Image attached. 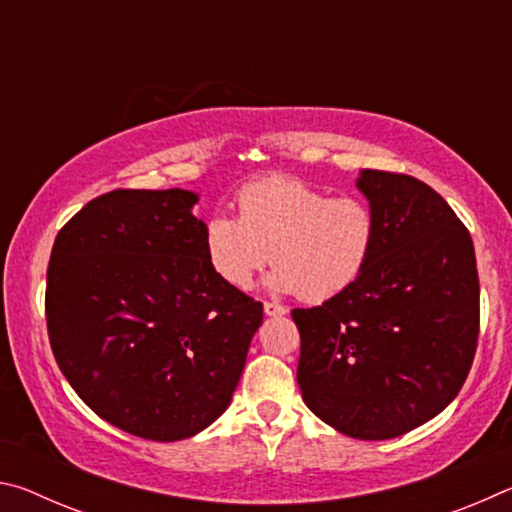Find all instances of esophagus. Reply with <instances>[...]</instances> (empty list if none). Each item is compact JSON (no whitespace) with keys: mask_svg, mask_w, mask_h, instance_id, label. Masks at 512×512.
<instances>
[{"mask_svg":"<svg viewBox=\"0 0 512 512\" xmlns=\"http://www.w3.org/2000/svg\"><path fill=\"white\" fill-rule=\"evenodd\" d=\"M264 314L266 316H284L287 314V307L275 305V302H264Z\"/></svg>","mask_w":512,"mask_h":512,"instance_id":"esophagus-1","label":"esophagus"}]
</instances>
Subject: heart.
I'll return each mask as SVG.
<instances>
[{
	"label": "heart",
	"mask_w": 512,
	"mask_h": 512,
	"mask_svg": "<svg viewBox=\"0 0 512 512\" xmlns=\"http://www.w3.org/2000/svg\"><path fill=\"white\" fill-rule=\"evenodd\" d=\"M237 214H214L203 228L207 264L235 289H248L273 259L268 289L323 302L359 280L377 246V214L366 198H332L302 180L246 185Z\"/></svg>",
	"instance_id": "heart-1"
}]
</instances>
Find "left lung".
<instances>
[{"mask_svg":"<svg viewBox=\"0 0 512 512\" xmlns=\"http://www.w3.org/2000/svg\"><path fill=\"white\" fill-rule=\"evenodd\" d=\"M377 246L350 289L293 309L302 400L329 427L386 440L420 427L465 384L479 341L470 232L422 180L363 169Z\"/></svg>","mask_w":512,"mask_h":512,"instance_id":"8db88e82","label":"left lung"}]
</instances>
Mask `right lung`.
Listing matches in <instances>:
<instances>
[{
	"label": "right lung",
	"mask_w": 512,
	"mask_h": 512,
	"mask_svg": "<svg viewBox=\"0 0 512 512\" xmlns=\"http://www.w3.org/2000/svg\"><path fill=\"white\" fill-rule=\"evenodd\" d=\"M185 189H115L76 212L51 248L47 332L90 409L137 438L173 443L228 409L262 302L207 264Z\"/></svg>",
	"instance_id": "1"
}]
</instances>
